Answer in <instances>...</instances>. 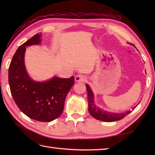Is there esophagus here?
Listing matches in <instances>:
<instances>
[{
  "label": "esophagus",
  "mask_w": 155,
  "mask_h": 155,
  "mask_svg": "<svg viewBox=\"0 0 155 155\" xmlns=\"http://www.w3.org/2000/svg\"><path fill=\"white\" fill-rule=\"evenodd\" d=\"M87 79V77L83 74H78L74 77L76 82H84Z\"/></svg>",
  "instance_id": "esophagus-1"
}]
</instances>
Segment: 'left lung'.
Here are the masks:
<instances>
[{
    "instance_id": "1",
    "label": "left lung",
    "mask_w": 155,
    "mask_h": 155,
    "mask_svg": "<svg viewBox=\"0 0 155 155\" xmlns=\"http://www.w3.org/2000/svg\"><path fill=\"white\" fill-rule=\"evenodd\" d=\"M134 46V45H133ZM87 93H88V111L91 115L93 118H96L97 120H102L104 122H113L120 120L127 114L131 113V110H128L125 113H114L111 112H108L103 110L101 108H99L96 106L94 102V94L91 88L88 84H86ZM136 108L134 107L133 109Z\"/></svg>"
}]
</instances>
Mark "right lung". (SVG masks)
Wrapping results in <instances>:
<instances>
[{
	"label": "right lung",
	"instance_id": "1",
	"mask_svg": "<svg viewBox=\"0 0 155 155\" xmlns=\"http://www.w3.org/2000/svg\"><path fill=\"white\" fill-rule=\"evenodd\" d=\"M41 37V34H36L16 50L9 66L8 83L13 99L23 113L35 120L51 122L63 111L74 77H54L41 83L31 79L26 71L25 52L28 46L40 44Z\"/></svg>",
	"mask_w": 155,
	"mask_h": 155
}]
</instances>
